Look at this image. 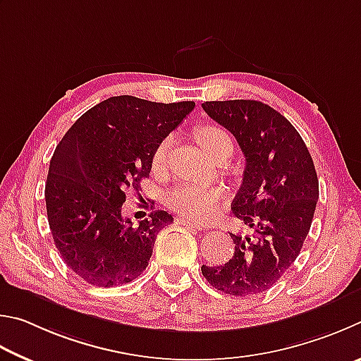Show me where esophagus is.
<instances>
[{"label": "esophagus", "mask_w": 361, "mask_h": 361, "mask_svg": "<svg viewBox=\"0 0 361 361\" xmlns=\"http://www.w3.org/2000/svg\"><path fill=\"white\" fill-rule=\"evenodd\" d=\"M179 224H182V225L188 226V228L198 230V231L204 230V228H203V225H200V224H197V222H192V220H187V219H184V217H180V219H179Z\"/></svg>", "instance_id": "34e87169"}]
</instances>
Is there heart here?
I'll return each instance as SVG.
<instances>
[{
	"label": "heart",
	"mask_w": 361,
	"mask_h": 361,
	"mask_svg": "<svg viewBox=\"0 0 361 361\" xmlns=\"http://www.w3.org/2000/svg\"><path fill=\"white\" fill-rule=\"evenodd\" d=\"M197 137L207 154L211 157L222 147V144L230 141V136L217 126H203L197 133ZM173 144V137L166 136L152 154V168L161 169L166 163L168 152ZM225 198V190L219 187H201L195 184H180L166 193L168 207L179 212L180 216L193 220V222H206L212 219L219 211V206Z\"/></svg>",
	"instance_id": "obj_1"
}]
</instances>
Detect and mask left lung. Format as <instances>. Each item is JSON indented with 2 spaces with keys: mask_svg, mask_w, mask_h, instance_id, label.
<instances>
[{
  "mask_svg": "<svg viewBox=\"0 0 361 361\" xmlns=\"http://www.w3.org/2000/svg\"><path fill=\"white\" fill-rule=\"evenodd\" d=\"M207 116L225 126L245 158L231 211L252 236L233 235L235 254L224 267H201L212 287L233 296L262 293L292 264L311 230L319 200L312 157L300 133L255 99L206 101Z\"/></svg>",
  "mask_w": 361,
  "mask_h": 361,
  "instance_id": "8db88e82",
  "label": "left lung"
}]
</instances>
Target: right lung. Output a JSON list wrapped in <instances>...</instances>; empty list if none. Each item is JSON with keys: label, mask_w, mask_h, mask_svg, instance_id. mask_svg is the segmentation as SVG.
<instances>
[{"label": "right lung", "mask_w": 361, "mask_h": 361, "mask_svg": "<svg viewBox=\"0 0 361 361\" xmlns=\"http://www.w3.org/2000/svg\"><path fill=\"white\" fill-rule=\"evenodd\" d=\"M193 101L152 103L112 97L75 120L50 160L46 207L55 247L80 279L97 287L131 282L147 268L166 211L133 225L122 217L125 190L152 169V154L177 128Z\"/></svg>", "instance_id": "obj_1"}]
</instances>
